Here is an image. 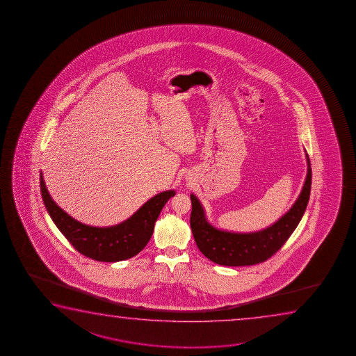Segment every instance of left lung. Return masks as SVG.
I'll use <instances>...</instances> for the list:
<instances>
[{"mask_svg":"<svg viewBox=\"0 0 356 356\" xmlns=\"http://www.w3.org/2000/svg\"><path fill=\"white\" fill-rule=\"evenodd\" d=\"M305 156L307 177L297 200L277 221L259 231L234 232L215 227L207 219L204 207L200 200L192 193L191 229L200 252L213 263L224 266H247L271 258L297 229L307 210L312 190V168L307 151Z\"/></svg>","mask_w":356,"mask_h":356,"instance_id":"1","label":"left lung"}]
</instances>
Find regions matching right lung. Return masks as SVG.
<instances>
[{
	"label": "right lung",
	"instance_id": "obj_1",
	"mask_svg": "<svg viewBox=\"0 0 356 356\" xmlns=\"http://www.w3.org/2000/svg\"><path fill=\"white\" fill-rule=\"evenodd\" d=\"M40 187L47 213L64 237L79 253L104 263H117L140 253L151 239L163 207L176 193L174 190L161 192L120 224L98 227L80 222L58 207L46 188L42 172Z\"/></svg>",
	"mask_w": 356,
	"mask_h": 356
}]
</instances>
